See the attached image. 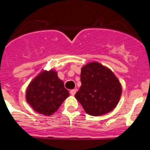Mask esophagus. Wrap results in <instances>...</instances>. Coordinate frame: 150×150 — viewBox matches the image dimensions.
I'll list each match as a JSON object with an SVG mask.
<instances>
[{
  "instance_id": "esophagus-1",
  "label": "esophagus",
  "mask_w": 150,
  "mask_h": 150,
  "mask_svg": "<svg viewBox=\"0 0 150 150\" xmlns=\"http://www.w3.org/2000/svg\"><path fill=\"white\" fill-rule=\"evenodd\" d=\"M70 94L72 95V96H74V95L75 94V93H76V89H72V90L70 91Z\"/></svg>"
}]
</instances>
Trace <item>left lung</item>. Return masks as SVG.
<instances>
[{
    "label": "left lung",
    "mask_w": 150,
    "mask_h": 150,
    "mask_svg": "<svg viewBox=\"0 0 150 150\" xmlns=\"http://www.w3.org/2000/svg\"><path fill=\"white\" fill-rule=\"evenodd\" d=\"M81 86L75 98L86 113L100 116L116 107L122 93L121 85L112 72L98 62L81 69Z\"/></svg>",
    "instance_id": "left-lung-1"
}]
</instances>
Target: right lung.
Listing matches in <instances>:
<instances>
[{"instance_id": "right-lung-1", "label": "right lung", "mask_w": 150, "mask_h": 150, "mask_svg": "<svg viewBox=\"0 0 150 150\" xmlns=\"http://www.w3.org/2000/svg\"><path fill=\"white\" fill-rule=\"evenodd\" d=\"M69 96L63 81L54 71H44L29 85L27 101L35 111L41 115H51Z\"/></svg>"}]
</instances>
